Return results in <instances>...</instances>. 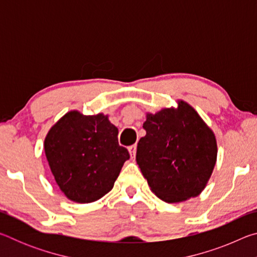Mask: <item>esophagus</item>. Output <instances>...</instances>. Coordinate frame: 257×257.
<instances>
[{
	"label": "esophagus",
	"mask_w": 257,
	"mask_h": 257,
	"mask_svg": "<svg viewBox=\"0 0 257 257\" xmlns=\"http://www.w3.org/2000/svg\"><path fill=\"white\" fill-rule=\"evenodd\" d=\"M128 151H129L130 155H132V158H135V155H136V151H137V145L135 144V145L129 146L128 147Z\"/></svg>",
	"instance_id": "obj_1"
}]
</instances>
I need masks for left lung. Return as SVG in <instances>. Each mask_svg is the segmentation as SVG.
Masks as SVG:
<instances>
[{
	"label": "left lung",
	"mask_w": 257,
	"mask_h": 257,
	"mask_svg": "<svg viewBox=\"0 0 257 257\" xmlns=\"http://www.w3.org/2000/svg\"><path fill=\"white\" fill-rule=\"evenodd\" d=\"M146 135L139 139L136 161L151 190L167 203L196 197L216 163L212 129L188 103L147 113Z\"/></svg>",
	"instance_id": "1"
}]
</instances>
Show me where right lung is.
Segmentation results:
<instances>
[{
  "label": "right lung",
  "mask_w": 257,
  "mask_h": 257,
  "mask_svg": "<svg viewBox=\"0 0 257 257\" xmlns=\"http://www.w3.org/2000/svg\"><path fill=\"white\" fill-rule=\"evenodd\" d=\"M118 128L107 115L64 114L44 141L47 162L62 193L76 203L97 201L113 188L127 149L118 143Z\"/></svg>",
  "instance_id": "add662e5"
}]
</instances>
